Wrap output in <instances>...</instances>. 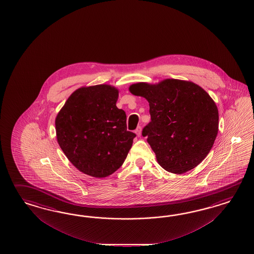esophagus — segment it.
<instances>
[{
  "instance_id": "obj_1",
  "label": "esophagus",
  "mask_w": 254,
  "mask_h": 254,
  "mask_svg": "<svg viewBox=\"0 0 254 254\" xmlns=\"http://www.w3.org/2000/svg\"><path fill=\"white\" fill-rule=\"evenodd\" d=\"M135 133L137 134V136H138V137H139V136L141 135V127H139V126H138V127L136 128V130H135Z\"/></svg>"
}]
</instances>
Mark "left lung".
Segmentation results:
<instances>
[{"label":"left lung","mask_w":254,"mask_h":254,"mask_svg":"<svg viewBox=\"0 0 254 254\" xmlns=\"http://www.w3.org/2000/svg\"><path fill=\"white\" fill-rule=\"evenodd\" d=\"M129 91L149 102L151 122L143 127L142 136L163 169L183 174L205 159L218 134L219 113L202 87L166 79L156 85H131Z\"/></svg>","instance_id":"left-lung-1"}]
</instances>
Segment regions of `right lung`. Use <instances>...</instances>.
<instances>
[{"instance_id": "add662e5", "label": "right lung", "mask_w": 254, "mask_h": 254, "mask_svg": "<svg viewBox=\"0 0 254 254\" xmlns=\"http://www.w3.org/2000/svg\"><path fill=\"white\" fill-rule=\"evenodd\" d=\"M118 90L98 85L81 87L56 118L57 139L81 172L107 177L123 165L136 134L127 130L125 111L116 107Z\"/></svg>"}]
</instances>
